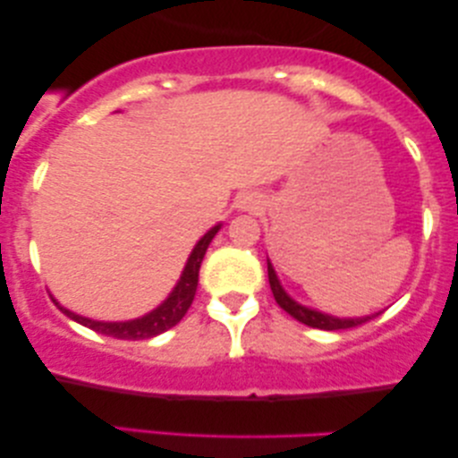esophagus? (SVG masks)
Here are the masks:
<instances>
[{"mask_svg": "<svg viewBox=\"0 0 458 458\" xmlns=\"http://www.w3.org/2000/svg\"><path fill=\"white\" fill-rule=\"evenodd\" d=\"M236 207L243 208V211H256V208H260V198L254 193H245L236 199Z\"/></svg>", "mask_w": 458, "mask_h": 458, "instance_id": "1", "label": "esophagus"}]
</instances>
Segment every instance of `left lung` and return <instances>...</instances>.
Here are the masks:
<instances>
[{
    "instance_id": "left-lung-1",
    "label": "left lung",
    "mask_w": 458,
    "mask_h": 458,
    "mask_svg": "<svg viewBox=\"0 0 458 458\" xmlns=\"http://www.w3.org/2000/svg\"><path fill=\"white\" fill-rule=\"evenodd\" d=\"M267 271H269V284H271V293L276 297L277 306L282 310H286L293 318H297L299 323L310 325V327H317V329H325V331H334V329H349V327H357V325H364L368 320H372L375 317H379L381 312L372 314V317H361V318H335L329 317V314L318 312V310H310L301 303L293 301L291 297L286 295V291L280 286V280H277L276 271H273L271 262L267 260Z\"/></svg>"
}]
</instances>
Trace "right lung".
I'll use <instances>...</instances> for the list:
<instances>
[{
    "label": "right lung",
    "instance_id": "add662e5",
    "mask_svg": "<svg viewBox=\"0 0 458 458\" xmlns=\"http://www.w3.org/2000/svg\"><path fill=\"white\" fill-rule=\"evenodd\" d=\"M219 225L208 230L202 239L198 241V245L193 247L191 256H189L185 271H182L181 280H178L176 288L170 293V297L161 303L159 308L152 310L150 314L146 317L135 318V320H124V323H101V320H92L86 317H79L75 312H68L66 308H62L60 303L55 301V306L66 314L68 318L77 320L79 325H86L98 334L112 335V338H120V340H146L152 338V335H159L163 331H167L187 314V310L191 308L193 297H196V288H198V273H199V265H202L204 254H207V247L213 241V236L217 234Z\"/></svg>",
    "mask_w": 458,
    "mask_h": 458
}]
</instances>
